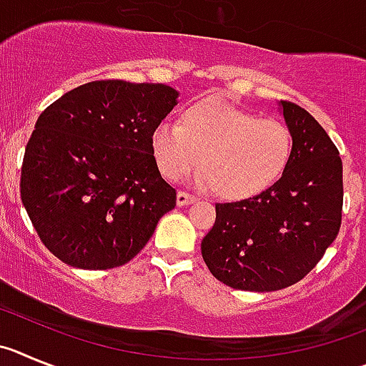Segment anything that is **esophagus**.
<instances>
[{"label":"esophagus","mask_w":366,"mask_h":366,"mask_svg":"<svg viewBox=\"0 0 366 366\" xmlns=\"http://www.w3.org/2000/svg\"><path fill=\"white\" fill-rule=\"evenodd\" d=\"M195 197L186 193V191H179V193H177V204H179V206H187V204L195 202Z\"/></svg>","instance_id":"obj_1"}]
</instances>
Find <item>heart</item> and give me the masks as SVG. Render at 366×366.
<instances>
[{
    "instance_id": "heart-1",
    "label": "heart",
    "mask_w": 366,
    "mask_h": 366,
    "mask_svg": "<svg viewBox=\"0 0 366 366\" xmlns=\"http://www.w3.org/2000/svg\"><path fill=\"white\" fill-rule=\"evenodd\" d=\"M151 153L167 180L202 167L200 180L226 200L261 195L277 182L294 154L286 124L204 98L184 107L179 126L162 122L151 131Z\"/></svg>"
}]
</instances>
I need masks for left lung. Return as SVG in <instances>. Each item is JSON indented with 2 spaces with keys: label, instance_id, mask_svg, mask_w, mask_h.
<instances>
[{
  "label": "left lung",
  "instance_id": "obj_1",
  "mask_svg": "<svg viewBox=\"0 0 366 366\" xmlns=\"http://www.w3.org/2000/svg\"><path fill=\"white\" fill-rule=\"evenodd\" d=\"M294 134V154L272 187L240 202L215 204L202 239L213 277L235 290L273 292L301 281L335 240L343 209V162L319 122L279 102Z\"/></svg>",
  "mask_w": 366,
  "mask_h": 366
}]
</instances>
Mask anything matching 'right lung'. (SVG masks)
Returning a JSON list of instances; mask_svg holds the SVG:
<instances>
[{
	"instance_id": "right-lung-1",
	"label": "right lung",
	"mask_w": 366,
	"mask_h": 366,
	"mask_svg": "<svg viewBox=\"0 0 366 366\" xmlns=\"http://www.w3.org/2000/svg\"><path fill=\"white\" fill-rule=\"evenodd\" d=\"M179 102L164 84L89 81L39 114L21 167V202L49 252L72 268L126 264L177 206L151 131Z\"/></svg>"
}]
</instances>
